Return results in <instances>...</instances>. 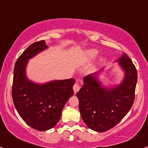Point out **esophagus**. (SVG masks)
<instances>
[{
    "mask_svg": "<svg viewBox=\"0 0 148 148\" xmlns=\"http://www.w3.org/2000/svg\"><path fill=\"white\" fill-rule=\"evenodd\" d=\"M79 89H80V85L79 84V83L77 82L74 84V85L73 86V89H74V93H77V92L79 90Z\"/></svg>",
    "mask_w": 148,
    "mask_h": 148,
    "instance_id": "1",
    "label": "esophagus"
}]
</instances>
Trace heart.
I'll return each mask as SVG.
<instances>
[{
	"label": "heart",
	"instance_id": "obj_1",
	"mask_svg": "<svg viewBox=\"0 0 148 148\" xmlns=\"http://www.w3.org/2000/svg\"><path fill=\"white\" fill-rule=\"evenodd\" d=\"M97 53L98 51L97 50H95V49H89V50H87L85 51L84 56L87 60H92L94 58L96 57Z\"/></svg>",
	"mask_w": 148,
	"mask_h": 148
}]
</instances>
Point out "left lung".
<instances>
[{
    "label": "left lung",
    "instance_id": "obj_1",
    "mask_svg": "<svg viewBox=\"0 0 148 148\" xmlns=\"http://www.w3.org/2000/svg\"><path fill=\"white\" fill-rule=\"evenodd\" d=\"M117 62L125 71L120 84L104 87L97 79L98 71L84 77V85L77 93L82 118L88 127L96 132H105L117 125L135 100L136 68L125 53Z\"/></svg>",
    "mask_w": 148,
    "mask_h": 148
}]
</instances>
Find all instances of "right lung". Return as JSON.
<instances>
[{
  "mask_svg": "<svg viewBox=\"0 0 148 148\" xmlns=\"http://www.w3.org/2000/svg\"><path fill=\"white\" fill-rule=\"evenodd\" d=\"M48 48L45 41L30 45L17 59L13 71L12 97L23 121L34 129L46 131L60 120L62 110L74 95L73 78L36 84L26 77V68L30 59Z\"/></svg>",
  "mask_w": 148,
  "mask_h": 148,
  "instance_id": "obj_1",
  "label": "right lung"
}]
</instances>
